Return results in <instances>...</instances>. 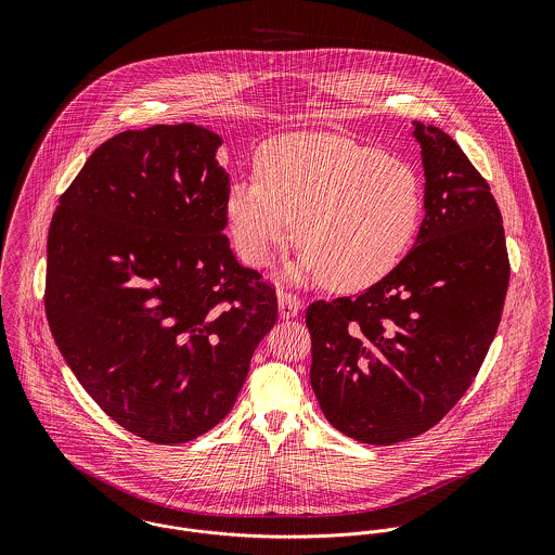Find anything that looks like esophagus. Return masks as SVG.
I'll return each instance as SVG.
<instances>
[{
    "label": "esophagus",
    "mask_w": 555,
    "mask_h": 555,
    "mask_svg": "<svg viewBox=\"0 0 555 555\" xmlns=\"http://www.w3.org/2000/svg\"><path fill=\"white\" fill-rule=\"evenodd\" d=\"M278 308H280V317L293 318L301 312L304 304H301V299H299L297 295H291V293H284V291H282V293L278 295Z\"/></svg>",
    "instance_id": "1"
}]
</instances>
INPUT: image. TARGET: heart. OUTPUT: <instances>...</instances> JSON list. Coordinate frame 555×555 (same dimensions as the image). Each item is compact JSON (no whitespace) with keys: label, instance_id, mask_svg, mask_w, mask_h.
<instances>
[{"label":"heart","instance_id":"heart-1","mask_svg":"<svg viewBox=\"0 0 555 555\" xmlns=\"http://www.w3.org/2000/svg\"><path fill=\"white\" fill-rule=\"evenodd\" d=\"M241 258L267 264L293 237L295 280L361 291L401 260L421 211L418 179L401 162L337 134H286L264 143L256 179H235L224 201Z\"/></svg>","mask_w":555,"mask_h":555}]
</instances>
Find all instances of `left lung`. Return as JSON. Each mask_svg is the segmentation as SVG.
<instances>
[{
  "label": "left lung",
  "instance_id": "8db88e82",
  "mask_svg": "<svg viewBox=\"0 0 555 555\" xmlns=\"http://www.w3.org/2000/svg\"><path fill=\"white\" fill-rule=\"evenodd\" d=\"M425 218L396 269L357 297L314 301L310 383L326 421L365 444L431 429L468 391L508 288L489 183L440 128L414 121Z\"/></svg>",
  "mask_w": 555,
  "mask_h": 555
}]
</instances>
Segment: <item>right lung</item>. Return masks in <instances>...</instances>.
<instances>
[{
	"mask_svg": "<svg viewBox=\"0 0 555 555\" xmlns=\"http://www.w3.org/2000/svg\"><path fill=\"white\" fill-rule=\"evenodd\" d=\"M222 139L194 124L126 130L62 194L44 310L89 397L124 429L181 444L235 405L275 288L241 267L227 229Z\"/></svg>",
	"mask_w": 555,
	"mask_h": 555,
	"instance_id": "right-lung-1",
	"label": "right lung"
}]
</instances>
